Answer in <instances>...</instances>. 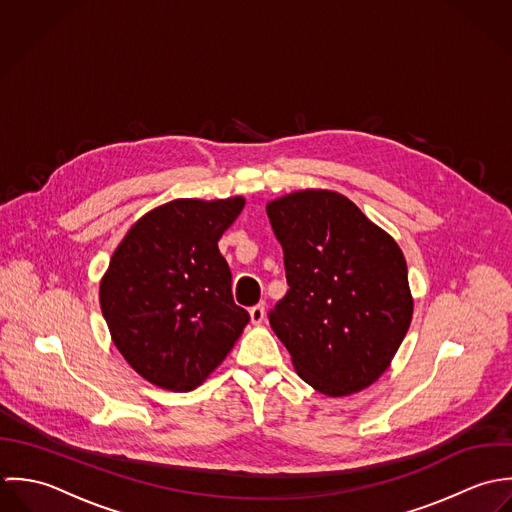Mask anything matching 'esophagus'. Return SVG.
<instances>
[{
  "instance_id": "34e87169",
  "label": "esophagus",
  "mask_w": 512,
  "mask_h": 512,
  "mask_svg": "<svg viewBox=\"0 0 512 512\" xmlns=\"http://www.w3.org/2000/svg\"><path fill=\"white\" fill-rule=\"evenodd\" d=\"M249 314H251L253 324H261L265 320V303H259V305L249 308Z\"/></svg>"
}]
</instances>
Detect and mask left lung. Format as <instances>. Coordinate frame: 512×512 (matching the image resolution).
I'll list each match as a JSON object with an SVG mask.
<instances>
[{"mask_svg": "<svg viewBox=\"0 0 512 512\" xmlns=\"http://www.w3.org/2000/svg\"><path fill=\"white\" fill-rule=\"evenodd\" d=\"M289 291L269 322L314 390L346 396L390 366L413 312L398 243L348 198L307 190L267 205Z\"/></svg>", "mask_w": 512, "mask_h": 512, "instance_id": "8db88e82", "label": "left lung"}]
</instances>
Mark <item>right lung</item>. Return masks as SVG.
<instances>
[{"label":"right lung","mask_w":512,"mask_h":512,"mask_svg":"<svg viewBox=\"0 0 512 512\" xmlns=\"http://www.w3.org/2000/svg\"><path fill=\"white\" fill-rule=\"evenodd\" d=\"M243 205V198L160 205L132 225L110 259L104 320L126 362L160 388H198L249 322L217 247Z\"/></svg>","instance_id":"obj_1"}]
</instances>
